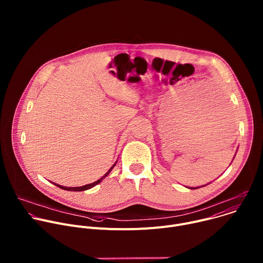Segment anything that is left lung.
Returning a JSON list of instances; mask_svg holds the SVG:
<instances>
[{
    "label": "left lung",
    "instance_id": "1",
    "mask_svg": "<svg viewBox=\"0 0 263 263\" xmlns=\"http://www.w3.org/2000/svg\"><path fill=\"white\" fill-rule=\"evenodd\" d=\"M193 190H195V189H193Z\"/></svg>",
    "mask_w": 263,
    "mask_h": 263
}]
</instances>
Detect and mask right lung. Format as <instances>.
I'll return each instance as SVG.
<instances>
[{
	"label": "right lung",
	"instance_id": "obj_1",
	"mask_svg": "<svg viewBox=\"0 0 263 263\" xmlns=\"http://www.w3.org/2000/svg\"><path fill=\"white\" fill-rule=\"evenodd\" d=\"M115 165H116V163L114 164V166H112L106 174H105V176H103L100 180H98V181H96V182H93V183H91V184H87V185H84V186H80V187H65V186H61V185H57V184H55V185H57L58 187H60L61 190H65V191H69V192H83V191H86V190H89V189H91V187H93V186H96L97 184H99L106 176H108V174L111 172V170L115 167Z\"/></svg>",
	"mask_w": 263,
	"mask_h": 263
}]
</instances>
